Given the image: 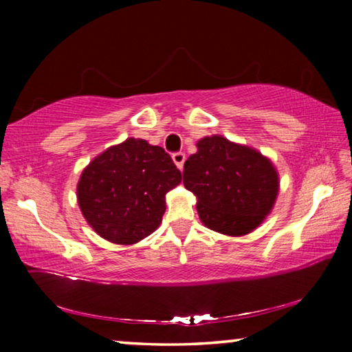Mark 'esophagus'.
Here are the masks:
<instances>
[{
  "label": "esophagus",
  "mask_w": 352,
  "mask_h": 352,
  "mask_svg": "<svg viewBox=\"0 0 352 352\" xmlns=\"http://www.w3.org/2000/svg\"><path fill=\"white\" fill-rule=\"evenodd\" d=\"M172 160H174V163L178 169H183V164H184V160H186V157H184L183 152H177L172 155Z\"/></svg>",
  "instance_id": "1"
}]
</instances>
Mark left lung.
Here are the masks:
<instances>
[{"label":"left lung","instance_id":"8db88e82","mask_svg":"<svg viewBox=\"0 0 352 352\" xmlns=\"http://www.w3.org/2000/svg\"><path fill=\"white\" fill-rule=\"evenodd\" d=\"M184 162V188L197 197L201 223L226 236H243L264 222L279 192V175L270 158L222 135L197 141Z\"/></svg>","mask_w":352,"mask_h":352}]
</instances>
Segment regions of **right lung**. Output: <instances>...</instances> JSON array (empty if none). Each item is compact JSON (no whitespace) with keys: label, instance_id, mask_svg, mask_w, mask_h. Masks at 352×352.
Here are the masks:
<instances>
[{"label":"right lung","instance_id":"obj_1","mask_svg":"<svg viewBox=\"0 0 352 352\" xmlns=\"http://www.w3.org/2000/svg\"><path fill=\"white\" fill-rule=\"evenodd\" d=\"M180 182V170L163 147L127 138L99 153L82 170L77 204L100 237L132 245L158 228L166 194Z\"/></svg>","mask_w":352,"mask_h":352}]
</instances>
